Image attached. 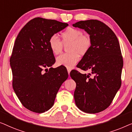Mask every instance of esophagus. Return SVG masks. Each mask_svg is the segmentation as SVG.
<instances>
[{
    "instance_id": "34e87169",
    "label": "esophagus",
    "mask_w": 132,
    "mask_h": 132,
    "mask_svg": "<svg viewBox=\"0 0 132 132\" xmlns=\"http://www.w3.org/2000/svg\"><path fill=\"white\" fill-rule=\"evenodd\" d=\"M67 70H68V74L69 75L70 74V72L71 71V69H70V68H67Z\"/></svg>"
}]
</instances>
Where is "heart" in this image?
I'll list each match as a JSON object with an SVG mask.
<instances>
[{
    "instance_id": "heart-1",
    "label": "heart",
    "mask_w": 132,
    "mask_h": 132,
    "mask_svg": "<svg viewBox=\"0 0 132 132\" xmlns=\"http://www.w3.org/2000/svg\"><path fill=\"white\" fill-rule=\"evenodd\" d=\"M62 42L55 35L50 37L48 40V46L54 54L60 53L63 49V44L67 45L69 53L62 54L56 58V63L58 66H65L71 68L80 60L81 55H84L90 49L92 41L90 37L83 34L81 30L69 27L62 34Z\"/></svg>"
}]
</instances>
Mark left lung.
Returning <instances> with one entry per match:
<instances>
[{"label": "left lung", "instance_id": "1", "mask_svg": "<svg viewBox=\"0 0 132 132\" xmlns=\"http://www.w3.org/2000/svg\"><path fill=\"white\" fill-rule=\"evenodd\" d=\"M72 26L84 29L92 41L90 49L77 65L91 73L75 70L70 73L77 84L75 104L83 112L96 114L110 105L121 87L123 61L120 44L114 31L99 20L80 21Z\"/></svg>", "mask_w": 132, "mask_h": 132}]
</instances>
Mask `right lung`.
I'll return each instance as SVG.
<instances>
[{
  "label": "right lung",
  "mask_w": 132,
  "mask_h": 132,
  "mask_svg": "<svg viewBox=\"0 0 132 132\" xmlns=\"http://www.w3.org/2000/svg\"><path fill=\"white\" fill-rule=\"evenodd\" d=\"M67 26L68 24L54 20L35 18L16 37L10 59L12 87L21 103L30 111L42 113L49 110L68 79L64 67L51 68L55 60L48 46L50 37Z\"/></svg>",
  "instance_id": "add662e5"
}]
</instances>
